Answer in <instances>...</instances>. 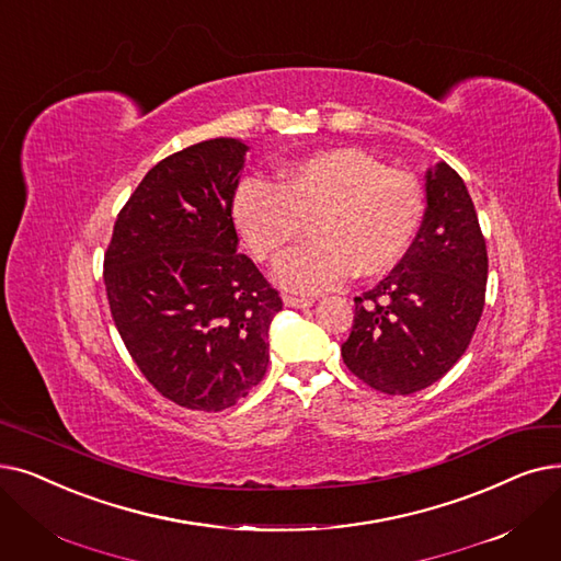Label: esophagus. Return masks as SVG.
I'll return each mask as SVG.
<instances>
[{"label":"esophagus","instance_id":"esophagus-1","mask_svg":"<svg viewBox=\"0 0 561 561\" xmlns=\"http://www.w3.org/2000/svg\"><path fill=\"white\" fill-rule=\"evenodd\" d=\"M311 298H298V296H284V305L286 307H296V309H305L311 307Z\"/></svg>","mask_w":561,"mask_h":561}]
</instances>
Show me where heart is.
<instances>
[{
    "label": "heart",
    "instance_id": "obj_1",
    "mask_svg": "<svg viewBox=\"0 0 561 561\" xmlns=\"http://www.w3.org/2000/svg\"><path fill=\"white\" fill-rule=\"evenodd\" d=\"M424 213L415 176L348 146L288 162L275 183L245 181L233 197V222L261 263H277L309 222L313 240L275 273L296 294H319L353 273L392 271L415 242Z\"/></svg>",
    "mask_w": 561,
    "mask_h": 561
}]
</instances>
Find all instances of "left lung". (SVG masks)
I'll use <instances>...</instances> for the list:
<instances>
[{
  "label": "left lung",
  "mask_w": 561,
  "mask_h": 561,
  "mask_svg": "<svg viewBox=\"0 0 561 561\" xmlns=\"http://www.w3.org/2000/svg\"><path fill=\"white\" fill-rule=\"evenodd\" d=\"M489 254L470 192L447 162L426 172V213L408 254L355 298L344 364L385 394H415L470 346L483 311Z\"/></svg>",
  "instance_id": "obj_1"
}]
</instances>
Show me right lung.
Returning <instances> with one entry per match:
<instances>
[{
    "mask_svg": "<svg viewBox=\"0 0 561 561\" xmlns=\"http://www.w3.org/2000/svg\"><path fill=\"white\" fill-rule=\"evenodd\" d=\"M248 146L217 137L160 160L121 208L105 252L114 325L158 392L231 408L261 382L277 290L238 252L233 197Z\"/></svg>",
    "mask_w": 561,
    "mask_h": 561,
    "instance_id": "1",
    "label": "right lung"
}]
</instances>
